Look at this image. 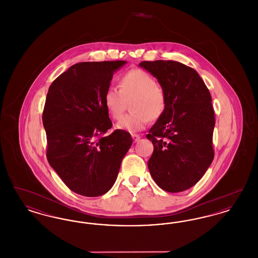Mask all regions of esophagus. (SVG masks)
I'll return each instance as SVG.
<instances>
[{
	"label": "esophagus",
	"mask_w": 258,
	"mask_h": 258,
	"mask_svg": "<svg viewBox=\"0 0 258 258\" xmlns=\"http://www.w3.org/2000/svg\"><path fill=\"white\" fill-rule=\"evenodd\" d=\"M132 137H133V139H134V141L135 142H137L139 139H140V136L138 135H132Z\"/></svg>",
	"instance_id": "1"
}]
</instances>
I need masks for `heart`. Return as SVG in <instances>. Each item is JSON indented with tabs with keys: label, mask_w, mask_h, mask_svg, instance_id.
<instances>
[{
	"label": "heart",
	"mask_w": 258,
	"mask_h": 258,
	"mask_svg": "<svg viewBox=\"0 0 258 258\" xmlns=\"http://www.w3.org/2000/svg\"><path fill=\"white\" fill-rule=\"evenodd\" d=\"M119 85L120 89L108 87L103 95L104 106L115 120L122 116L126 101L133 99V113L117 123L118 130L134 134L144 130L150 119L160 118L165 108V94L150 74L139 69L132 70L121 77Z\"/></svg>",
	"instance_id": "heart-1"
}]
</instances>
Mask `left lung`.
I'll use <instances>...</instances> for the list:
<instances>
[{
	"instance_id": "8db88e82",
	"label": "left lung",
	"mask_w": 258,
	"mask_h": 258,
	"mask_svg": "<svg viewBox=\"0 0 258 258\" xmlns=\"http://www.w3.org/2000/svg\"><path fill=\"white\" fill-rule=\"evenodd\" d=\"M139 67L158 79L166 99L146 135L154 145L149 171L163 190L184 191L202 178L214 159L211 94L197 71L182 62L143 61Z\"/></svg>"
}]
</instances>
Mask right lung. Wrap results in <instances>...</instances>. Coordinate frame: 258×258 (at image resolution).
Segmentation results:
<instances>
[{
  "label": "right lung",
  "mask_w": 258,
  "mask_h": 258,
  "mask_svg": "<svg viewBox=\"0 0 258 258\" xmlns=\"http://www.w3.org/2000/svg\"><path fill=\"white\" fill-rule=\"evenodd\" d=\"M125 61H83L72 66L50 85L42 123L47 160L74 192L96 197L115 183L133 144L130 133L112 127L103 103L113 74Z\"/></svg>",
  "instance_id": "right-lung-1"
}]
</instances>
